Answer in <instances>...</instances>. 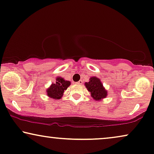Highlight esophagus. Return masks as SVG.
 Segmentation results:
<instances>
[{
    "label": "esophagus",
    "mask_w": 154,
    "mask_h": 154,
    "mask_svg": "<svg viewBox=\"0 0 154 154\" xmlns=\"http://www.w3.org/2000/svg\"><path fill=\"white\" fill-rule=\"evenodd\" d=\"M83 84V81H82V80H79V81L77 82V84Z\"/></svg>",
    "instance_id": "34e87169"
}]
</instances>
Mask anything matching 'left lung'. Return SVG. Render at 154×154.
<instances>
[{
  "mask_svg": "<svg viewBox=\"0 0 154 154\" xmlns=\"http://www.w3.org/2000/svg\"><path fill=\"white\" fill-rule=\"evenodd\" d=\"M85 86L91 93V96L96 100H101L103 98L107 97V91L104 88L99 78L96 77H91L89 82H85Z\"/></svg>",
  "mask_w": 154,
  "mask_h": 154,
  "instance_id": "8db88e82",
  "label": "left lung"
}]
</instances>
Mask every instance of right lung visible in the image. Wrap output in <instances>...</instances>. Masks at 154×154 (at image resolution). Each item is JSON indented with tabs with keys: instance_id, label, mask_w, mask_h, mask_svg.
<instances>
[{
	"instance_id": "1",
	"label": "right lung",
	"mask_w": 154,
	"mask_h": 154,
	"mask_svg": "<svg viewBox=\"0 0 154 154\" xmlns=\"http://www.w3.org/2000/svg\"><path fill=\"white\" fill-rule=\"evenodd\" d=\"M55 83H52L47 90V95L53 99H60L62 98L65 90L70 85V81H66L61 77H57Z\"/></svg>"
}]
</instances>
